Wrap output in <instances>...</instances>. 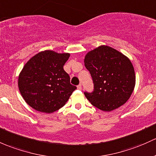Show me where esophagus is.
I'll return each mask as SVG.
<instances>
[{"mask_svg":"<svg viewBox=\"0 0 156 156\" xmlns=\"http://www.w3.org/2000/svg\"><path fill=\"white\" fill-rule=\"evenodd\" d=\"M77 88H78V89L81 90V89H82V85H81V84L78 85H77Z\"/></svg>","mask_w":156,"mask_h":156,"instance_id":"1","label":"esophagus"}]
</instances>
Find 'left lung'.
I'll list each match as a JSON object with an SVG mask.
<instances>
[{
    "label": "left lung",
    "mask_w": 156,
    "mask_h": 156,
    "mask_svg": "<svg viewBox=\"0 0 156 156\" xmlns=\"http://www.w3.org/2000/svg\"><path fill=\"white\" fill-rule=\"evenodd\" d=\"M84 62L94 83V91L84 94L94 106L110 112L129 99L135 85V70L123 53L101 45L87 53Z\"/></svg>",
    "instance_id": "left-lung-1"
}]
</instances>
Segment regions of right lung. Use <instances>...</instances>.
<instances>
[{
	"instance_id": "obj_1",
	"label": "right lung",
	"mask_w": 156,
	"mask_h": 156,
	"mask_svg": "<svg viewBox=\"0 0 156 156\" xmlns=\"http://www.w3.org/2000/svg\"><path fill=\"white\" fill-rule=\"evenodd\" d=\"M69 56V53L44 51L25 64L18 76V88L30 106L50 114L65 105L76 89L63 68Z\"/></svg>"
}]
</instances>
